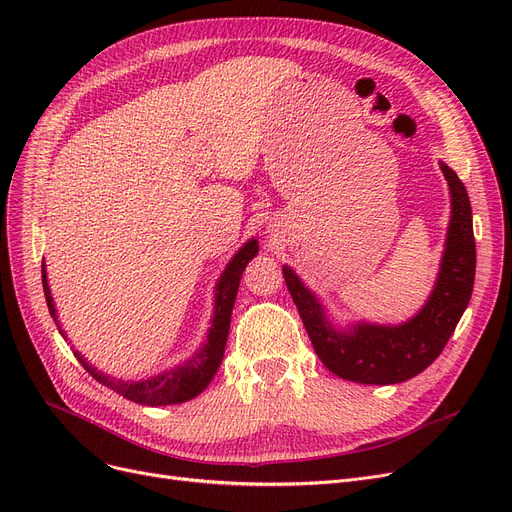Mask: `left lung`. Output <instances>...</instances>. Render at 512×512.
Returning a JSON list of instances; mask_svg holds the SVG:
<instances>
[{"instance_id":"8db88e82","label":"left lung","mask_w":512,"mask_h":512,"mask_svg":"<svg viewBox=\"0 0 512 512\" xmlns=\"http://www.w3.org/2000/svg\"><path fill=\"white\" fill-rule=\"evenodd\" d=\"M452 197V215L440 274L423 309L405 324H357L336 330L315 294L288 265L282 267L290 297L297 305L317 357L338 378L357 384H400L415 378L444 351L465 313L475 280V238L467 188L440 164Z\"/></svg>"}]
</instances>
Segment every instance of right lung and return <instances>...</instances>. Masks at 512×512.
Wrapping results in <instances>:
<instances>
[{
	"instance_id": "add662e5",
	"label": "right lung",
	"mask_w": 512,
	"mask_h": 512,
	"mask_svg": "<svg viewBox=\"0 0 512 512\" xmlns=\"http://www.w3.org/2000/svg\"><path fill=\"white\" fill-rule=\"evenodd\" d=\"M257 251H259V245L253 238L228 263L218 286H215V305H213V319H211V328L207 334V342L182 365L172 367L159 375H153V378L143 380V382H122V380L110 378V375H105V373H99L95 367H91L85 361L83 355L74 353L78 363L83 365L99 384L112 388L114 392L122 394L124 398L132 400V402H139V405H147V407L178 405V402H186V400L199 396L207 388V384L213 380L215 371H218V367L224 359V346L228 340L230 317H232V307L236 301L238 284H240V278H242V272H245L247 263L257 255ZM41 278H43V292H45L49 313H51L53 321H56L60 334L64 336V332L58 324L56 305H53V299H51L45 265H41Z\"/></svg>"
}]
</instances>
